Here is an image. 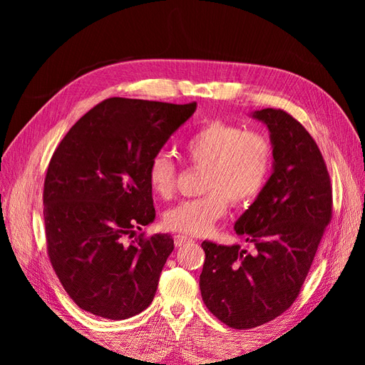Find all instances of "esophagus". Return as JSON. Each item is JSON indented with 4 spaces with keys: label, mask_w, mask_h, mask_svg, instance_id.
Here are the masks:
<instances>
[{
    "label": "esophagus",
    "mask_w": 365,
    "mask_h": 365,
    "mask_svg": "<svg viewBox=\"0 0 365 365\" xmlns=\"http://www.w3.org/2000/svg\"><path fill=\"white\" fill-rule=\"evenodd\" d=\"M193 239H190V237H187V236H184V235H176L175 236V245L176 247H182V245H185V244H189V242H192Z\"/></svg>",
    "instance_id": "esophagus-1"
}]
</instances>
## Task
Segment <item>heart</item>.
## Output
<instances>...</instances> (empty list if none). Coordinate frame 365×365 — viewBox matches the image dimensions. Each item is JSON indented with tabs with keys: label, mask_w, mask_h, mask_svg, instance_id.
Segmentation results:
<instances>
[{
	"label": "heart",
	"mask_w": 365,
	"mask_h": 365,
	"mask_svg": "<svg viewBox=\"0 0 365 365\" xmlns=\"http://www.w3.org/2000/svg\"><path fill=\"white\" fill-rule=\"evenodd\" d=\"M184 157L192 164L207 168L204 190L207 195L185 200L169 208L164 225L189 236H202L227 212L228 200L240 205L256 197L268 180L272 146L260 132L227 123L207 121L195 129L182 145ZM176 165L160 152L148 164V182L160 197L173 193Z\"/></svg>",
	"instance_id": "b5f03b06"
}]
</instances>
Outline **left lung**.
I'll return each mask as SVG.
<instances>
[{
    "label": "left lung",
    "instance_id": "1",
    "mask_svg": "<svg viewBox=\"0 0 365 365\" xmlns=\"http://www.w3.org/2000/svg\"><path fill=\"white\" fill-rule=\"evenodd\" d=\"M251 117L267 125L274 158L267 184L235 224L256 251L204 240L200 275L207 309L235 329L262 326L291 307L332 217L329 172L309 132L282 109Z\"/></svg>",
    "mask_w": 365,
    "mask_h": 365
}]
</instances>
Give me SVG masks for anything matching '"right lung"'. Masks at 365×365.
Instances as JSON below:
<instances>
[{
	"mask_svg": "<svg viewBox=\"0 0 365 365\" xmlns=\"http://www.w3.org/2000/svg\"><path fill=\"white\" fill-rule=\"evenodd\" d=\"M196 111L111 97L90 109L54 150L43 182V224L53 269L86 312L134 317L152 303L173 251L169 235L126 242L155 219L148 164Z\"/></svg>",
	"mask_w": 365,
	"mask_h": 365,
	"instance_id": "obj_1",
	"label": "right lung"
}]
</instances>
